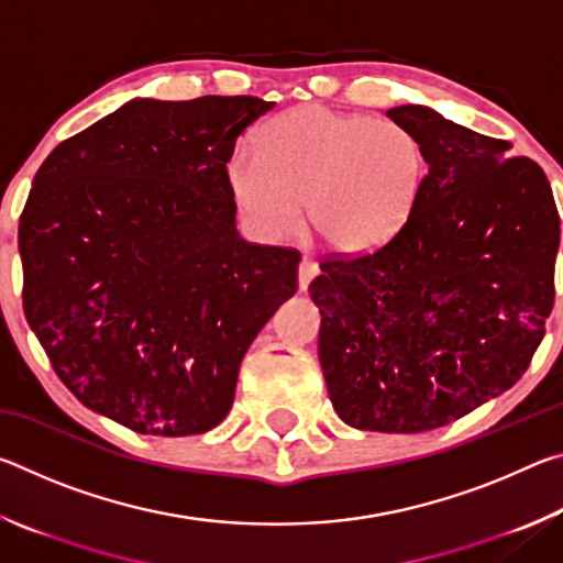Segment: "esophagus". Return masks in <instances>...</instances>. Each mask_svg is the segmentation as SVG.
<instances>
[{
	"label": "esophagus",
	"mask_w": 563,
	"mask_h": 563,
	"mask_svg": "<svg viewBox=\"0 0 563 563\" xmlns=\"http://www.w3.org/2000/svg\"><path fill=\"white\" fill-rule=\"evenodd\" d=\"M320 273V268L316 263H312L310 258H302L300 261V268H298V285H300V290H305L310 285V280L316 278V275Z\"/></svg>",
	"instance_id": "obj_1"
}]
</instances>
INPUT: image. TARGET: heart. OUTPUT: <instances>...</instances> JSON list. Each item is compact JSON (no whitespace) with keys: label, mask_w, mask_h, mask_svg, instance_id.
<instances>
[{"label":"heart","mask_w":563,"mask_h":563,"mask_svg":"<svg viewBox=\"0 0 563 563\" xmlns=\"http://www.w3.org/2000/svg\"><path fill=\"white\" fill-rule=\"evenodd\" d=\"M427 174L422 141L402 123L318 103L273 119L255 154L225 161V186L243 221L265 241L300 228L335 253H367L399 233Z\"/></svg>","instance_id":"heart-1"}]
</instances>
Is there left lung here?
<instances>
[{
	"label": "left lung",
	"instance_id": "obj_1",
	"mask_svg": "<svg viewBox=\"0 0 563 563\" xmlns=\"http://www.w3.org/2000/svg\"><path fill=\"white\" fill-rule=\"evenodd\" d=\"M422 141L407 223L310 283L330 402L355 430H437L527 373L554 308L559 211L537 161L427 107L387 111Z\"/></svg>",
	"mask_w": 563,
	"mask_h": 563
}]
</instances>
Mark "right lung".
Returning a JSON list of instances; mask_svg holds the SVG:
<instances>
[{
    "mask_svg": "<svg viewBox=\"0 0 563 563\" xmlns=\"http://www.w3.org/2000/svg\"><path fill=\"white\" fill-rule=\"evenodd\" d=\"M273 107L133 99L36 170L24 316L84 407L139 434L223 422L245 350L298 290L300 253L243 241L225 186L238 136Z\"/></svg>",
    "mask_w": 563,
    "mask_h": 563,
    "instance_id": "obj_1",
    "label": "right lung"
}]
</instances>
